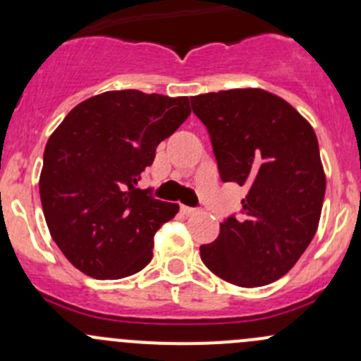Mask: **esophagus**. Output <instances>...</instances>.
Returning a JSON list of instances; mask_svg holds the SVG:
<instances>
[{"label":"esophagus","mask_w":361,"mask_h":361,"mask_svg":"<svg viewBox=\"0 0 361 361\" xmlns=\"http://www.w3.org/2000/svg\"><path fill=\"white\" fill-rule=\"evenodd\" d=\"M181 213L187 214V216H195V214L201 213L199 207H188V206H181Z\"/></svg>","instance_id":"obj_1"}]
</instances>
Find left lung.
I'll return each instance as SVG.
<instances>
[{
	"mask_svg": "<svg viewBox=\"0 0 361 361\" xmlns=\"http://www.w3.org/2000/svg\"><path fill=\"white\" fill-rule=\"evenodd\" d=\"M190 103L209 133L221 181L248 188L241 213L201 246L204 265L232 285H269L297 264L318 228L326 181L314 130L262 89L207 92Z\"/></svg>",
	"mask_w": 361,
	"mask_h": 361,
	"instance_id": "8db88e82",
	"label": "left lung"
}]
</instances>
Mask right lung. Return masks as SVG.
<instances>
[{
	"instance_id": "right-lung-1",
	"label": "right lung",
	"mask_w": 361,
	"mask_h": 361,
	"mask_svg": "<svg viewBox=\"0 0 361 361\" xmlns=\"http://www.w3.org/2000/svg\"><path fill=\"white\" fill-rule=\"evenodd\" d=\"M188 97L110 90L83 101L49 137L39 197L52 239L83 274L120 279L150 264L154 235L180 206L136 188Z\"/></svg>"
}]
</instances>
